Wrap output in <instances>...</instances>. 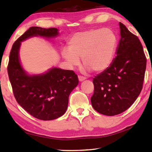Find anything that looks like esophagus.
I'll return each instance as SVG.
<instances>
[{
  "instance_id": "34e87169",
  "label": "esophagus",
  "mask_w": 152,
  "mask_h": 152,
  "mask_svg": "<svg viewBox=\"0 0 152 152\" xmlns=\"http://www.w3.org/2000/svg\"><path fill=\"white\" fill-rule=\"evenodd\" d=\"M78 80L80 82H83V80H86V78L85 77H83V76H78Z\"/></svg>"
}]
</instances>
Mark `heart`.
Returning a JSON list of instances; mask_svg holds the SVG:
<instances>
[{
	"mask_svg": "<svg viewBox=\"0 0 152 152\" xmlns=\"http://www.w3.org/2000/svg\"><path fill=\"white\" fill-rule=\"evenodd\" d=\"M115 34L109 28H96L76 33L69 42V49L61 55L71 66L83 65L93 72L105 70L112 62L116 46Z\"/></svg>",
	"mask_w": 152,
	"mask_h": 152,
	"instance_id": "heart-1",
	"label": "heart"
}]
</instances>
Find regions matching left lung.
I'll return each mask as SVG.
<instances>
[{
    "instance_id": "1",
    "label": "left lung",
    "mask_w": 152,
    "mask_h": 152,
    "mask_svg": "<svg viewBox=\"0 0 152 152\" xmlns=\"http://www.w3.org/2000/svg\"><path fill=\"white\" fill-rule=\"evenodd\" d=\"M116 57L110 66L93 78V108L103 115L121 114L133 104L142 89L146 58L138 38L119 22Z\"/></svg>"
}]
</instances>
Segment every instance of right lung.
<instances>
[{"label": "right lung", "instance_id": "add662e5", "mask_svg": "<svg viewBox=\"0 0 152 152\" xmlns=\"http://www.w3.org/2000/svg\"><path fill=\"white\" fill-rule=\"evenodd\" d=\"M56 28L31 27L13 44L8 66L9 79L16 101L33 117L53 120L63 115L68 107L69 97L78 84L72 70L53 67L39 74H28L19 59L21 42L34 37L54 38L59 36Z\"/></svg>", "mask_w": 152, "mask_h": 152}]
</instances>
